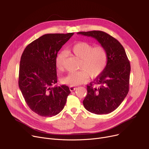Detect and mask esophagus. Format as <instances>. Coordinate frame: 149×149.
<instances>
[{
	"mask_svg": "<svg viewBox=\"0 0 149 149\" xmlns=\"http://www.w3.org/2000/svg\"><path fill=\"white\" fill-rule=\"evenodd\" d=\"M76 89H77V88L75 86H70L69 87V89H70V91H71V92L75 91Z\"/></svg>",
	"mask_w": 149,
	"mask_h": 149,
	"instance_id": "1",
	"label": "esophagus"
}]
</instances>
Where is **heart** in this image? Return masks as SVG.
Instances as JSON below:
<instances>
[{
  "instance_id": "heart-1",
  "label": "heart",
  "mask_w": 149,
  "mask_h": 149,
  "mask_svg": "<svg viewBox=\"0 0 149 149\" xmlns=\"http://www.w3.org/2000/svg\"><path fill=\"white\" fill-rule=\"evenodd\" d=\"M68 52L80 58L79 69L75 72H70L61 79V83L70 86H76L87 81L88 78L93 79L100 75L104 70L107 63V53L102 46L93 47L85 42L74 44ZM65 54L60 52L56 60V69L58 72L64 70Z\"/></svg>"
}]
</instances>
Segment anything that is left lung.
Instances as JSON below:
<instances>
[{
  "label": "left lung",
  "mask_w": 149,
  "mask_h": 149,
  "mask_svg": "<svg viewBox=\"0 0 149 149\" xmlns=\"http://www.w3.org/2000/svg\"><path fill=\"white\" fill-rule=\"evenodd\" d=\"M77 34L95 38L107 53L104 70L87 86L88 93L83 101V105L93 113H111L121 104L129 89L130 65L126 51L116 38L103 31Z\"/></svg>",
  "instance_id": "8db88e82"
}]
</instances>
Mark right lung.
I'll return each instance as SVG.
<instances>
[{
    "mask_svg": "<svg viewBox=\"0 0 149 149\" xmlns=\"http://www.w3.org/2000/svg\"><path fill=\"white\" fill-rule=\"evenodd\" d=\"M74 33L47 34L29 43L20 58L19 86L31 110L42 116L59 113L70 91L57 83V53Z\"/></svg>",
    "mask_w": 149,
    "mask_h": 149,
    "instance_id": "right-lung-1",
    "label": "right lung"
}]
</instances>
